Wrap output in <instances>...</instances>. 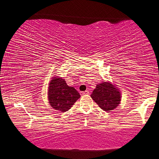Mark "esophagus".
<instances>
[{"label":"esophagus","instance_id":"esophagus-1","mask_svg":"<svg viewBox=\"0 0 159 159\" xmlns=\"http://www.w3.org/2000/svg\"><path fill=\"white\" fill-rule=\"evenodd\" d=\"M81 95H86V94H89V91H88V90H86V91H82L81 93Z\"/></svg>","mask_w":159,"mask_h":159}]
</instances>
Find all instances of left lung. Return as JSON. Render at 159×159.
Listing matches in <instances>:
<instances>
[{
  "instance_id": "obj_1",
  "label": "left lung",
  "mask_w": 159,
  "mask_h": 159,
  "mask_svg": "<svg viewBox=\"0 0 159 159\" xmlns=\"http://www.w3.org/2000/svg\"><path fill=\"white\" fill-rule=\"evenodd\" d=\"M91 97L104 111L113 110L121 101L119 89L109 82L103 81L97 84Z\"/></svg>"
}]
</instances>
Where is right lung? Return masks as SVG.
<instances>
[{
    "label": "right lung",
    "instance_id": "add662e5",
    "mask_svg": "<svg viewBox=\"0 0 159 159\" xmlns=\"http://www.w3.org/2000/svg\"><path fill=\"white\" fill-rule=\"evenodd\" d=\"M80 97L79 93L73 87L68 86L64 79L52 78L48 91L49 102L52 108L65 112L72 107Z\"/></svg>",
    "mask_w": 159,
    "mask_h": 159
}]
</instances>
